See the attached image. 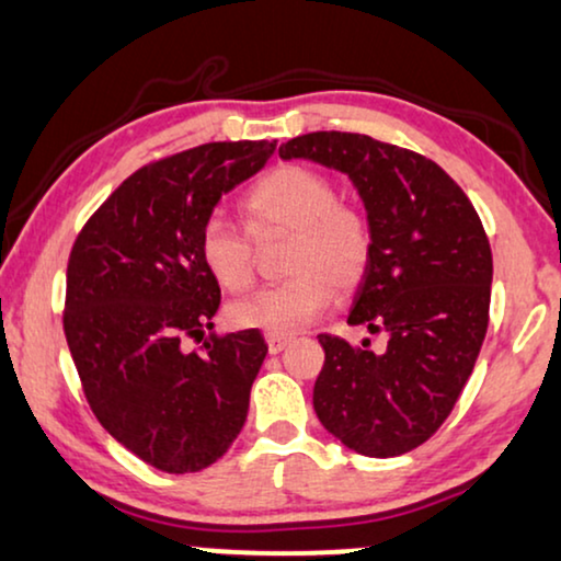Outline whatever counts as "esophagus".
Here are the masks:
<instances>
[{"label":"esophagus","mask_w":561,"mask_h":561,"mask_svg":"<svg viewBox=\"0 0 561 561\" xmlns=\"http://www.w3.org/2000/svg\"><path fill=\"white\" fill-rule=\"evenodd\" d=\"M265 343H267V353L278 355V353L283 351V347H286V345L290 343V337H280V334H267Z\"/></svg>","instance_id":"obj_1"}]
</instances>
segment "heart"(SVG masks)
Returning <instances> with one entry per match:
<instances>
[{
	"label": "heart",
	"instance_id": "b5f03b06",
	"mask_svg": "<svg viewBox=\"0 0 561 561\" xmlns=\"http://www.w3.org/2000/svg\"><path fill=\"white\" fill-rule=\"evenodd\" d=\"M247 228L257 239L294 234L286 271L294 278L257 290L229 307L239 330L267 334L301 332L334 301L363 280L374 254L368 216L337 201V187L309 167L286 164L267 172L242 201ZM198 250L203 265L227 290H244L254 280L250 232L214 214L203 224Z\"/></svg>",
	"mask_w": 561,
	"mask_h": 561
}]
</instances>
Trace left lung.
I'll return each mask as SVG.
<instances>
[{"label":"left lung","mask_w":561,"mask_h":561,"mask_svg":"<svg viewBox=\"0 0 561 561\" xmlns=\"http://www.w3.org/2000/svg\"><path fill=\"white\" fill-rule=\"evenodd\" d=\"M353 180L374 231V254L347 324L383 334L351 345L319 334V423L370 458L425 443L467 387L490 322L492 250L474 206L433 159L363 134L317 130L280 144Z\"/></svg>","instance_id":"1"}]
</instances>
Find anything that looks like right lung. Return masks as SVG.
<instances>
[{"label": "right lung", "mask_w": 561, "mask_h": 561, "mask_svg": "<svg viewBox=\"0 0 561 561\" xmlns=\"http://www.w3.org/2000/svg\"><path fill=\"white\" fill-rule=\"evenodd\" d=\"M275 141H218L136 170L79 231L64 332L94 417L167 474L227 454L267 345L260 330L203 340L221 304L198 239L216 203L265 167Z\"/></svg>", "instance_id": "right-lung-1"}]
</instances>
